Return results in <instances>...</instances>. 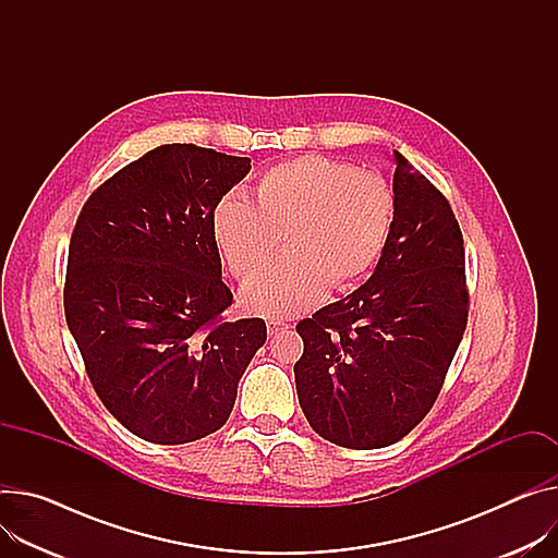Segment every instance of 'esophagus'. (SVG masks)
<instances>
[{"label": "esophagus", "instance_id": "obj_1", "mask_svg": "<svg viewBox=\"0 0 558 558\" xmlns=\"http://www.w3.org/2000/svg\"><path fill=\"white\" fill-rule=\"evenodd\" d=\"M283 328H290V324L283 322V319H270V322H268V335H277V332L283 330Z\"/></svg>", "mask_w": 558, "mask_h": 558}]
</instances>
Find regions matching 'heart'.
Returning a JSON list of instances; mask_svg holds the SVG:
<instances>
[{
  "instance_id": "1",
  "label": "heart",
  "mask_w": 558,
  "mask_h": 558,
  "mask_svg": "<svg viewBox=\"0 0 558 558\" xmlns=\"http://www.w3.org/2000/svg\"><path fill=\"white\" fill-rule=\"evenodd\" d=\"M396 196L389 183L353 165L304 156L270 167L252 203L226 196L211 209V236L234 277L247 279L270 259L279 234L283 256L243 288L247 311L290 317L308 311L328 286H357L389 243Z\"/></svg>"
}]
</instances>
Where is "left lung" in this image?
Instances as JSON below:
<instances>
[{
  "label": "left lung",
  "instance_id": "8db88e82",
  "mask_svg": "<svg viewBox=\"0 0 558 558\" xmlns=\"http://www.w3.org/2000/svg\"><path fill=\"white\" fill-rule=\"evenodd\" d=\"M393 230L371 279L296 324L299 404L347 449L402 440L432 411L466 328L462 232L442 192L396 151Z\"/></svg>",
  "mask_w": 558,
  "mask_h": 558
}]
</instances>
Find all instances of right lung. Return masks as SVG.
Wrapping results in <instances>:
<instances>
[{"instance_id":"1","label":"right lung","mask_w":558,"mask_h":558,"mask_svg":"<svg viewBox=\"0 0 558 558\" xmlns=\"http://www.w3.org/2000/svg\"><path fill=\"white\" fill-rule=\"evenodd\" d=\"M250 158L160 145L84 203L71 243L64 315L109 413L156 445L221 428L239 379L266 344L264 319L223 322L211 209Z\"/></svg>"}]
</instances>
